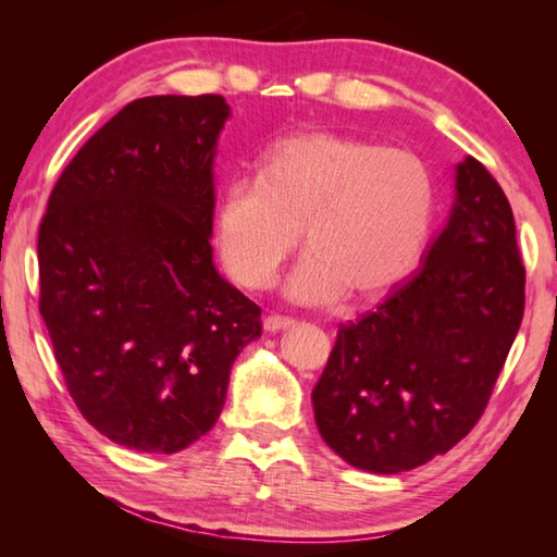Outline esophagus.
Returning <instances> with one entry per match:
<instances>
[{
	"label": "esophagus",
	"mask_w": 557,
	"mask_h": 557,
	"mask_svg": "<svg viewBox=\"0 0 557 557\" xmlns=\"http://www.w3.org/2000/svg\"><path fill=\"white\" fill-rule=\"evenodd\" d=\"M292 325H294V321L287 315H268L263 321V327L268 330V333H280V330H287Z\"/></svg>",
	"instance_id": "esophagus-1"
}]
</instances>
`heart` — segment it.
<instances>
[{
	"instance_id": "b5f03b06",
	"label": "heart",
	"mask_w": 557,
	"mask_h": 557,
	"mask_svg": "<svg viewBox=\"0 0 557 557\" xmlns=\"http://www.w3.org/2000/svg\"><path fill=\"white\" fill-rule=\"evenodd\" d=\"M433 203V174L417 152L301 132L263 150L256 182L224 186L212 236L230 275L263 289L304 227L311 248L287 280V297L321 306L354 289L375 299L417 268Z\"/></svg>"
}]
</instances>
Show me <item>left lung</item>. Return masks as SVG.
Listing matches in <instances>:
<instances>
[{
    "mask_svg": "<svg viewBox=\"0 0 557 557\" xmlns=\"http://www.w3.org/2000/svg\"><path fill=\"white\" fill-rule=\"evenodd\" d=\"M524 315L512 208L474 158L419 275L361 321L339 325L313 413L347 465L399 474L445 455L486 409Z\"/></svg>",
    "mask_w": 557,
    "mask_h": 557,
    "instance_id": "8db88e82",
    "label": "left lung"
}]
</instances>
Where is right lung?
Wrapping results in <instances>:
<instances>
[{"label":"right lung","instance_id":"add662e5","mask_svg":"<svg viewBox=\"0 0 557 557\" xmlns=\"http://www.w3.org/2000/svg\"><path fill=\"white\" fill-rule=\"evenodd\" d=\"M222 96L128 102L54 184L38 232L40 315L90 425L172 455L215 425L260 309L212 265Z\"/></svg>","mask_w":557,"mask_h":557}]
</instances>
